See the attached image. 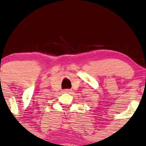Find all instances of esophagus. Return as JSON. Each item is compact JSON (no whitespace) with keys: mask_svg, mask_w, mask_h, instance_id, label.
Segmentation results:
<instances>
[{"mask_svg":"<svg viewBox=\"0 0 146 146\" xmlns=\"http://www.w3.org/2000/svg\"><path fill=\"white\" fill-rule=\"evenodd\" d=\"M71 90H70V89H65V90H64L63 92L64 93H66V94H70L71 93Z\"/></svg>","mask_w":146,"mask_h":146,"instance_id":"34e87169","label":"esophagus"}]
</instances>
